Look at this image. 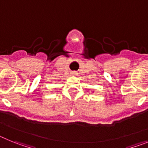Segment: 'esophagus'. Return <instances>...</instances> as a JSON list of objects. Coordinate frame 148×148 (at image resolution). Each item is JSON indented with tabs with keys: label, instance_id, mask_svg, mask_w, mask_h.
<instances>
[{
	"label": "esophagus",
	"instance_id": "esophagus-1",
	"mask_svg": "<svg viewBox=\"0 0 148 148\" xmlns=\"http://www.w3.org/2000/svg\"><path fill=\"white\" fill-rule=\"evenodd\" d=\"M72 74H73V75H76V74H77V73L76 72V71H73Z\"/></svg>",
	"mask_w": 148,
	"mask_h": 148
}]
</instances>
